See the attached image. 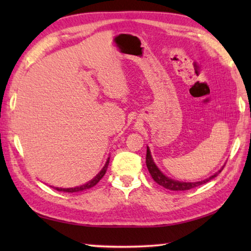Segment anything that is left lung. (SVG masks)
<instances>
[{"mask_svg": "<svg viewBox=\"0 0 251 251\" xmlns=\"http://www.w3.org/2000/svg\"><path fill=\"white\" fill-rule=\"evenodd\" d=\"M146 166L148 168V172H150V174L152 177V179H154L158 185L163 186L164 188L169 189V190H188V189L195 188V187H198L202 184H205V182H207V181L214 179V178L217 176L219 173H222V171H223V168H222L220 171L215 173L214 175L210 176L209 178L203 179L201 181L186 182V181L174 180V179H172V178H168L167 176H165L164 174L159 171L158 167L156 166V164L154 163V160H152V158H151V151L148 147H147V152H146Z\"/></svg>", "mask_w": 251, "mask_h": 251, "instance_id": "1", "label": "left lung"}]
</instances>
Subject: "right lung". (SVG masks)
<instances>
[{
  "label": "right lung",
  "instance_id": "right-lung-1",
  "mask_svg": "<svg viewBox=\"0 0 251 251\" xmlns=\"http://www.w3.org/2000/svg\"><path fill=\"white\" fill-rule=\"evenodd\" d=\"M108 164H109V157L107 158V161H106L105 166L103 167V169L97 174V175L93 178L92 180H90L88 182H86L85 185L82 186H78V187H74V188H58V187H55V189L58 190V192H65V193H77V192H82V190L85 189H88V188H92V187H94L97 182H99L103 176L105 175L106 171H107V167H108Z\"/></svg>",
  "mask_w": 251,
  "mask_h": 251
}]
</instances>
